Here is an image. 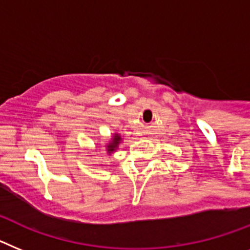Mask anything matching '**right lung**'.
<instances>
[{
    "instance_id": "right-lung-1",
    "label": "right lung",
    "mask_w": 250,
    "mask_h": 250,
    "mask_svg": "<svg viewBox=\"0 0 250 250\" xmlns=\"http://www.w3.org/2000/svg\"><path fill=\"white\" fill-rule=\"evenodd\" d=\"M121 143H122V136H121L119 133H117V132L116 133H113L112 137H110V140L105 143V148H104L105 155L110 156L112 153H114Z\"/></svg>"
}]
</instances>
